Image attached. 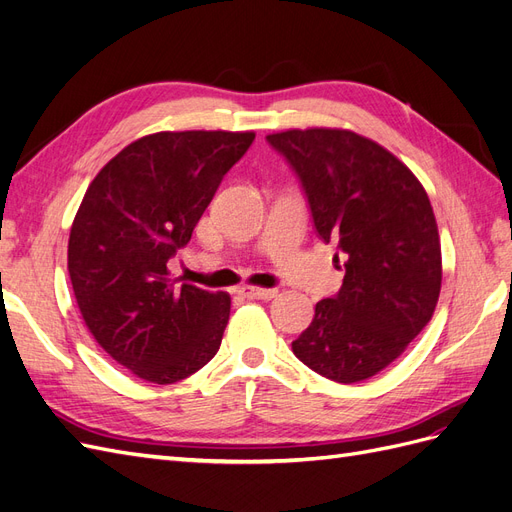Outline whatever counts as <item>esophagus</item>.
Masks as SVG:
<instances>
[{"label":"esophagus","instance_id":"obj_1","mask_svg":"<svg viewBox=\"0 0 512 512\" xmlns=\"http://www.w3.org/2000/svg\"><path fill=\"white\" fill-rule=\"evenodd\" d=\"M239 294H243V297H247V299H265V301H269V299L275 297L277 290H275V288H254V286H245V288L239 290Z\"/></svg>","mask_w":512,"mask_h":512}]
</instances>
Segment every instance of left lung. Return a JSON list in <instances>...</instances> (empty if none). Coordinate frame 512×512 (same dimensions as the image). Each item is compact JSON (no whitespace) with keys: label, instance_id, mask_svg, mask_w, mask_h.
<instances>
[{"label":"left lung","instance_id":"8db88e82","mask_svg":"<svg viewBox=\"0 0 512 512\" xmlns=\"http://www.w3.org/2000/svg\"><path fill=\"white\" fill-rule=\"evenodd\" d=\"M267 141L297 173L318 237L346 256L342 288L316 303L292 352L329 380H367L438 305L442 252L429 196L391 151L350 130H286Z\"/></svg>","mask_w":512,"mask_h":512}]
</instances>
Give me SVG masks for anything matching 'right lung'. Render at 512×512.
<instances>
[{
    "label": "right lung",
    "mask_w": 512,
    "mask_h": 512,
    "mask_svg": "<svg viewBox=\"0 0 512 512\" xmlns=\"http://www.w3.org/2000/svg\"><path fill=\"white\" fill-rule=\"evenodd\" d=\"M254 132L188 130L138 138L89 183L68 241V273L89 333L134 376L173 384L220 350L226 292L181 284L168 260Z\"/></svg>",
    "instance_id": "add662e5"
}]
</instances>
